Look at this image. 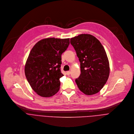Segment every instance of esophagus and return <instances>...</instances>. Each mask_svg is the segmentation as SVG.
<instances>
[{
	"label": "esophagus",
	"mask_w": 134,
	"mask_h": 134,
	"mask_svg": "<svg viewBox=\"0 0 134 134\" xmlns=\"http://www.w3.org/2000/svg\"><path fill=\"white\" fill-rule=\"evenodd\" d=\"M66 74H67V75H69L70 74V71H67L66 72Z\"/></svg>",
	"instance_id": "esophagus-1"
}]
</instances>
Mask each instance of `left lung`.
<instances>
[{
	"mask_svg": "<svg viewBox=\"0 0 134 134\" xmlns=\"http://www.w3.org/2000/svg\"><path fill=\"white\" fill-rule=\"evenodd\" d=\"M81 63L80 77L75 80L80 90L86 95L98 93L109 76V62L103 46L95 36L82 34L70 39Z\"/></svg>",
	"mask_w": 134,
	"mask_h": 134,
	"instance_id": "left-lung-1",
	"label": "left lung"
}]
</instances>
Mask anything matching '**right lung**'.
<instances>
[{
    "mask_svg": "<svg viewBox=\"0 0 134 134\" xmlns=\"http://www.w3.org/2000/svg\"><path fill=\"white\" fill-rule=\"evenodd\" d=\"M69 39L49 37L38 41L31 50L25 65V75L33 90L40 96L51 97L60 88L62 54Z\"/></svg>",
    "mask_w": 134,
    "mask_h": 134,
    "instance_id": "obj_1",
    "label": "right lung"
}]
</instances>
